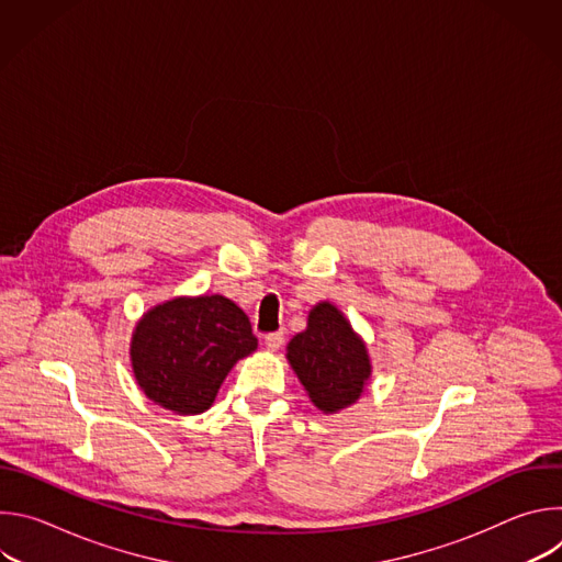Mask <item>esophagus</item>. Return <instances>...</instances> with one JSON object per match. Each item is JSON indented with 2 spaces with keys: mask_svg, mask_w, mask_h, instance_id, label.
I'll use <instances>...</instances> for the list:
<instances>
[{
  "mask_svg": "<svg viewBox=\"0 0 562 562\" xmlns=\"http://www.w3.org/2000/svg\"><path fill=\"white\" fill-rule=\"evenodd\" d=\"M282 342H284V331H273L265 338V345L269 351H278L282 347Z\"/></svg>",
  "mask_w": 562,
  "mask_h": 562,
  "instance_id": "obj_1",
  "label": "esophagus"
}]
</instances>
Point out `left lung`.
I'll return each instance as SVG.
<instances>
[{
  "label": "left lung",
  "instance_id": "obj_1",
  "mask_svg": "<svg viewBox=\"0 0 562 562\" xmlns=\"http://www.w3.org/2000/svg\"><path fill=\"white\" fill-rule=\"evenodd\" d=\"M286 358L311 403L325 414L353 405L371 373L364 342L329 302L308 313V327L289 342Z\"/></svg>",
  "mask_w": 562,
  "mask_h": 562
}]
</instances>
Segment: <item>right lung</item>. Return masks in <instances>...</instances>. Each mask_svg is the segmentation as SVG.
I'll list each match as a JSON object with an SVG mask.
<instances>
[{
  "label": "right lung",
  "mask_w": 562,
  "mask_h": 562,
  "mask_svg": "<svg viewBox=\"0 0 562 562\" xmlns=\"http://www.w3.org/2000/svg\"><path fill=\"white\" fill-rule=\"evenodd\" d=\"M256 347L247 313L228 297H178L139 319L131 360L153 403L193 416L211 407L231 367Z\"/></svg>",
  "instance_id": "right-lung-1"
}]
</instances>
